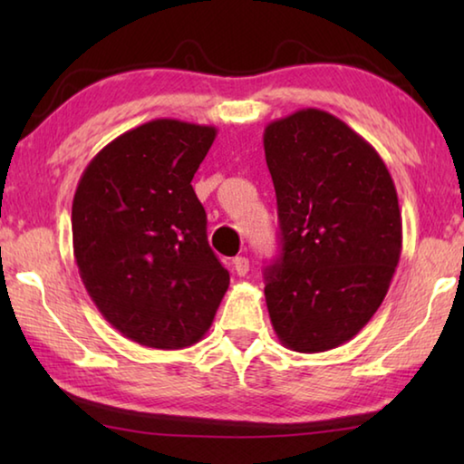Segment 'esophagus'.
<instances>
[{
	"instance_id": "obj_1",
	"label": "esophagus",
	"mask_w": 464,
	"mask_h": 464,
	"mask_svg": "<svg viewBox=\"0 0 464 464\" xmlns=\"http://www.w3.org/2000/svg\"><path fill=\"white\" fill-rule=\"evenodd\" d=\"M233 270H235V274H237V276H246V274L249 272V260H247V257H243V256L235 257V260H233Z\"/></svg>"
}]
</instances>
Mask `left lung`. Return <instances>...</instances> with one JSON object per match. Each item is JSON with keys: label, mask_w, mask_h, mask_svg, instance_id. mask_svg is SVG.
Returning <instances> with one entry per match:
<instances>
[{"label": "left lung", "mask_w": 464, "mask_h": 464, "mask_svg": "<svg viewBox=\"0 0 464 464\" xmlns=\"http://www.w3.org/2000/svg\"><path fill=\"white\" fill-rule=\"evenodd\" d=\"M282 254L266 304L282 345L315 354L352 340L381 307L401 257V213L374 147L334 114L303 108L264 130Z\"/></svg>", "instance_id": "1"}]
</instances>
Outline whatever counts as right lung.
Here are the masks:
<instances>
[{"instance_id":"right-lung-1","label":"right lung","mask_w":464,"mask_h":464,"mask_svg":"<svg viewBox=\"0 0 464 464\" xmlns=\"http://www.w3.org/2000/svg\"><path fill=\"white\" fill-rule=\"evenodd\" d=\"M215 127L157 119L122 132L83 169L73 196V256L110 325L147 348L200 342L229 288L207 239L192 178Z\"/></svg>"}]
</instances>
